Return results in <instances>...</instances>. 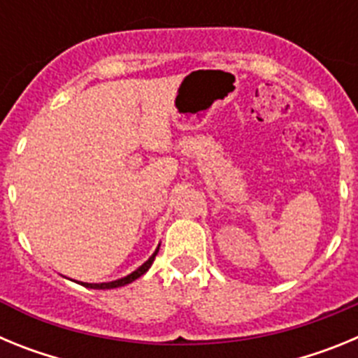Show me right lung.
<instances>
[{
  "label": "right lung",
  "instance_id": "right-lung-1",
  "mask_svg": "<svg viewBox=\"0 0 358 358\" xmlns=\"http://www.w3.org/2000/svg\"><path fill=\"white\" fill-rule=\"evenodd\" d=\"M157 251H159V245H157V249L156 251H154V255L150 256V258H148L147 262H145L143 265H141V267H138L134 271V273H131L129 274V276H125V278H120V280H115V281H109V283H82L80 281V285H84V287H87V289H118V287H123V285H129V283H132V281L134 280H138V278L140 276H143L145 273H147L148 268H150V265H152V262H154V258H156V255H157Z\"/></svg>",
  "mask_w": 358,
  "mask_h": 358
}]
</instances>
